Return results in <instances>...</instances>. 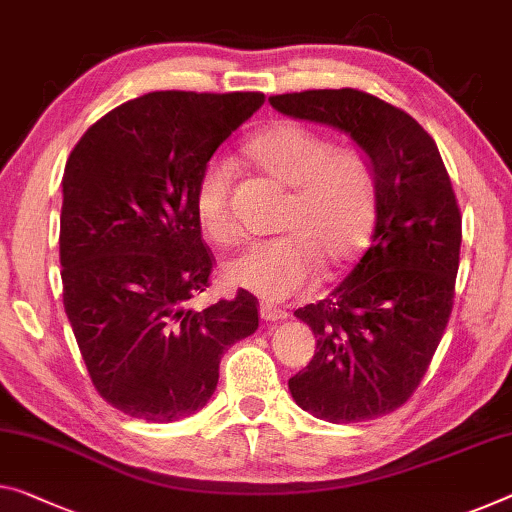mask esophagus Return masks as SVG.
Wrapping results in <instances>:
<instances>
[{
  "label": "esophagus",
  "instance_id": "esophagus-1",
  "mask_svg": "<svg viewBox=\"0 0 512 512\" xmlns=\"http://www.w3.org/2000/svg\"><path fill=\"white\" fill-rule=\"evenodd\" d=\"M261 318H263L265 322H279V320H286L288 313L283 311V309H277V306L263 302V304H261Z\"/></svg>",
  "mask_w": 512,
  "mask_h": 512
}]
</instances>
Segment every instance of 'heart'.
Instances as JSON below:
<instances>
[{"instance_id": "b5f03b06", "label": "heart", "mask_w": 512, "mask_h": 512, "mask_svg": "<svg viewBox=\"0 0 512 512\" xmlns=\"http://www.w3.org/2000/svg\"><path fill=\"white\" fill-rule=\"evenodd\" d=\"M245 155L290 199L279 222L286 235L226 261L224 281L231 288L281 302L313 283L320 265L332 274L355 261L371 233L377 199L375 171L364 153L336 148L302 123L281 121L251 137ZM231 183V164L217 157L196 180V219L215 242H231L238 233L229 208Z\"/></svg>"}]
</instances>
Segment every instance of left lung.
Returning a JSON list of instances; mask_svg holds the SVG:
<instances>
[{
	"mask_svg": "<svg viewBox=\"0 0 512 512\" xmlns=\"http://www.w3.org/2000/svg\"><path fill=\"white\" fill-rule=\"evenodd\" d=\"M270 105L348 135L375 171L371 247L325 300L295 311L318 341L288 389L316 419H377L419 387L451 316L462 242L451 178L428 132L364 91L283 93Z\"/></svg>",
	"mask_w": 512,
	"mask_h": 512,
	"instance_id": "8db88e82",
	"label": "left lung"
}]
</instances>
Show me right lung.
<instances>
[{"mask_svg":"<svg viewBox=\"0 0 512 512\" xmlns=\"http://www.w3.org/2000/svg\"><path fill=\"white\" fill-rule=\"evenodd\" d=\"M263 93L153 91L93 123L61 180L64 309L93 387L123 414L171 423L206 407L219 361L258 329L238 293L203 311L208 286L194 190Z\"/></svg>","mask_w":512,"mask_h":512,"instance_id":"right-lung-1","label":"right lung"}]
</instances>
